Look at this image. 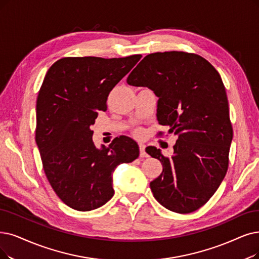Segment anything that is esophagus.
I'll return each mask as SVG.
<instances>
[{"label": "esophagus", "instance_id": "obj_1", "mask_svg": "<svg viewBox=\"0 0 259 259\" xmlns=\"http://www.w3.org/2000/svg\"><path fill=\"white\" fill-rule=\"evenodd\" d=\"M139 149H140V156L141 157H148V154L146 152V144L139 143Z\"/></svg>", "mask_w": 259, "mask_h": 259}]
</instances>
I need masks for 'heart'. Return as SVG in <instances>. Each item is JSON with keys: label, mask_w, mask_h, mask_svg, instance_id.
Segmentation results:
<instances>
[{"label": "heart", "mask_w": 259, "mask_h": 259, "mask_svg": "<svg viewBox=\"0 0 259 259\" xmlns=\"http://www.w3.org/2000/svg\"><path fill=\"white\" fill-rule=\"evenodd\" d=\"M138 134H140V133H138Z\"/></svg>", "instance_id": "1"}]
</instances>
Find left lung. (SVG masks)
<instances>
[{
	"instance_id": "obj_1",
	"label": "left lung",
	"mask_w": 259,
	"mask_h": 259,
	"mask_svg": "<svg viewBox=\"0 0 259 259\" xmlns=\"http://www.w3.org/2000/svg\"><path fill=\"white\" fill-rule=\"evenodd\" d=\"M126 81L154 92L158 123L178 136L171 158L160 149H146L163 167L150 183L154 198L179 213L199 209L219 188L229 167L233 128L220 74L196 54L157 52L144 57Z\"/></svg>"
}]
</instances>
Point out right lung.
I'll list each match as a JSON object with an SVG mask.
<instances>
[{"instance_id":"add662e5","label":"right lung","mask_w":259,"mask_h":259,"mask_svg":"<svg viewBox=\"0 0 259 259\" xmlns=\"http://www.w3.org/2000/svg\"><path fill=\"white\" fill-rule=\"evenodd\" d=\"M140 58L65 57L47 72L37 98L36 143L52 188L75 210L106 204L115 193L113 171L139 156L137 142L126 136L98 149L90 127L98 111L106 110L109 92Z\"/></svg>"}]
</instances>
